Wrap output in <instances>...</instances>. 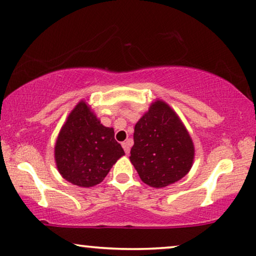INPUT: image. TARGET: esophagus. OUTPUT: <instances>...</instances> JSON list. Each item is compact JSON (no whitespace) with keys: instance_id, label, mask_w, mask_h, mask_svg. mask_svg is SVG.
Masks as SVG:
<instances>
[{"instance_id":"obj_1","label":"esophagus","mask_w":256,"mask_h":256,"mask_svg":"<svg viewBox=\"0 0 256 256\" xmlns=\"http://www.w3.org/2000/svg\"><path fill=\"white\" fill-rule=\"evenodd\" d=\"M130 146H132V142L129 141V140L128 141H124V143H122V148L124 149V152L127 154V155L129 154V152H130Z\"/></svg>"}]
</instances>
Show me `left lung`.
Masks as SVG:
<instances>
[{"instance_id":"left-lung-1","label":"left lung","mask_w":256,"mask_h":256,"mask_svg":"<svg viewBox=\"0 0 256 256\" xmlns=\"http://www.w3.org/2000/svg\"><path fill=\"white\" fill-rule=\"evenodd\" d=\"M129 158L143 183L156 188L182 180L190 171L194 142L176 112L164 101L150 104L135 124Z\"/></svg>"}]
</instances>
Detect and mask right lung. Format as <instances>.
Here are the masks:
<instances>
[{
	"label": "right lung",
	"instance_id": "obj_1",
	"mask_svg": "<svg viewBox=\"0 0 256 256\" xmlns=\"http://www.w3.org/2000/svg\"><path fill=\"white\" fill-rule=\"evenodd\" d=\"M124 155L121 144L114 138V129L101 124L85 101L70 113L54 146L59 174L82 188L101 183Z\"/></svg>",
	"mask_w": 256,
	"mask_h": 256
}]
</instances>
